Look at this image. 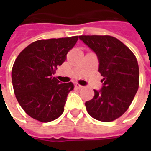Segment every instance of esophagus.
<instances>
[{"mask_svg": "<svg viewBox=\"0 0 151 151\" xmlns=\"http://www.w3.org/2000/svg\"><path fill=\"white\" fill-rule=\"evenodd\" d=\"M75 87L78 88H82L84 87V86L79 85V84H78V83H76V84H75Z\"/></svg>", "mask_w": 151, "mask_h": 151, "instance_id": "34e87169", "label": "esophagus"}]
</instances>
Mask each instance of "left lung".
Returning <instances> with one entry per match:
<instances>
[{"mask_svg":"<svg viewBox=\"0 0 151 151\" xmlns=\"http://www.w3.org/2000/svg\"><path fill=\"white\" fill-rule=\"evenodd\" d=\"M96 53L98 71L103 77L100 90L85 103L88 113L103 122H112L124 114L133 100L139 88L138 62L127 46L111 36H79Z\"/></svg>","mask_w":151,"mask_h":151,"instance_id":"8db88e82","label":"left lung"}]
</instances>
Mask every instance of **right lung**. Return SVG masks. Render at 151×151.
<instances>
[{"instance_id": "obj_1", "label": "right lung", "mask_w": 151, "mask_h": 151, "mask_svg": "<svg viewBox=\"0 0 151 151\" xmlns=\"http://www.w3.org/2000/svg\"><path fill=\"white\" fill-rule=\"evenodd\" d=\"M78 39L74 36L34 41L15 59L12 70L14 92L19 105L34 119L49 122L63 113L73 85L60 82L53 75Z\"/></svg>"}]
</instances>
